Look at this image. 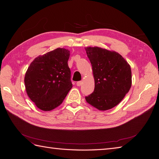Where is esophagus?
<instances>
[{
  "label": "esophagus",
  "mask_w": 159,
  "mask_h": 159,
  "mask_svg": "<svg viewBox=\"0 0 159 159\" xmlns=\"http://www.w3.org/2000/svg\"><path fill=\"white\" fill-rule=\"evenodd\" d=\"M82 84H83V82H82V81H78L77 83H76V85H77L78 86H81Z\"/></svg>",
  "instance_id": "1"
}]
</instances>
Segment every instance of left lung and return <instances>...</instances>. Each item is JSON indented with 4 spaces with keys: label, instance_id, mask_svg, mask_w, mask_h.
Here are the masks:
<instances>
[{
    "label": "left lung",
    "instance_id": "8db88e82",
    "mask_svg": "<svg viewBox=\"0 0 159 159\" xmlns=\"http://www.w3.org/2000/svg\"><path fill=\"white\" fill-rule=\"evenodd\" d=\"M92 66L94 90L86 96V102L100 111L118 105L130 90L132 72L130 65L115 51L99 47L85 48Z\"/></svg>",
    "mask_w": 159,
    "mask_h": 159
}]
</instances>
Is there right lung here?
Returning <instances> with one entry per match:
<instances>
[{"instance_id":"obj_1","label":"right lung","mask_w":159,"mask_h":159,"mask_svg":"<svg viewBox=\"0 0 159 159\" xmlns=\"http://www.w3.org/2000/svg\"><path fill=\"white\" fill-rule=\"evenodd\" d=\"M70 52L58 48L39 56L31 62L25 75L28 96L36 106L49 111L61 105L71 89Z\"/></svg>"}]
</instances>
